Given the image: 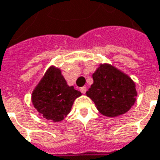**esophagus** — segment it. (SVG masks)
Listing matches in <instances>:
<instances>
[{"mask_svg":"<svg viewBox=\"0 0 160 160\" xmlns=\"http://www.w3.org/2000/svg\"><path fill=\"white\" fill-rule=\"evenodd\" d=\"M80 92H82V93H86V92H87V87H80Z\"/></svg>","mask_w":160,"mask_h":160,"instance_id":"obj_1","label":"esophagus"}]
</instances>
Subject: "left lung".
<instances>
[{
	"label": "left lung",
	"mask_w": 160,
	"mask_h": 160,
	"mask_svg": "<svg viewBox=\"0 0 160 160\" xmlns=\"http://www.w3.org/2000/svg\"><path fill=\"white\" fill-rule=\"evenodd\" d=\"M93 84L87 95L104 116L113 118L126 113L135 102V85L127 74L114 67L101 64L92 74Z\"/></svg>",
	"instance_id": "obj_1"
}]
</instances>
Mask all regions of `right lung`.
I'll list each match as a JSON object with an SVG mask.
<instances>
[{
    "instance_id": "1",
    "label": "right lung",
    "mask_w": 160,
    "mask_h": 160,
    "mask_svg": "<svg viewBox=\"0 0 160 160\" xmlns=\"http://www.w3.org/2000/svg\"><path fill=\"white\" fill-rule=\"evenodd\" d=\"M81 92L68 87L61 70L49 68L33 91L32 100L42 118L60 122L71 111L73 103Z\"/></svg>"
}]
</instances>
